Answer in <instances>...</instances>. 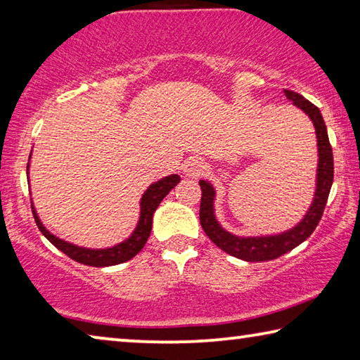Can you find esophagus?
Wrapping results in <instances>:
<instances>
[{
  "label": "esophagus",
  "instance_id": "34e87169",
  "mask_svg": "<svg viewBox=\"0 0 360 360\" xmlns=\"http://www.w3.org/2000/svg\"><path fill=\"white\" fill-rule=\"evenodd\" d=\"M205 169H206V165L202 158L191 157L184 163V167H182V173L188 176V178H198L200 174L205 173Z\"/></svg>",
  "mask_w": 360,
  "mask_h": 360
}]
</instances>
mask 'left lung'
Listing matches in <instances>:
<instances>
[{
  "mask_svg": "<svg viewBox=\"0 0 360 360\" xmlns=\"http://www.w3.org/2000/svg\"><path fill=\"white\" fill-rule=\"evenodd\" d=\"M288 100H290L297 108L311 119L316 138H318V174H316V192L313 197V203L307 211V214L298 222L295 227L285 230L278 235L266 236H236L230 231L224 230L221 224L217 222L214 214V198L216 191L208 181H200L202 187V203H200V224L205 230L208 238L214 245L222 249L224 252L233 255L236 259L246 262H264L281 257L283 254L292 251L300 243L313 233L314 229L322 217V212L327 205L328 193H330L333 182V154L332 146L328 141L327 127L322 119V114L318 106L304 100L300 94L284 90Z\"/></svg>",
  "mask_w": 360,
  "mask_h": 360,
  "instance_id": "obj_1",
  "label": "left lung"
}]
</instances>
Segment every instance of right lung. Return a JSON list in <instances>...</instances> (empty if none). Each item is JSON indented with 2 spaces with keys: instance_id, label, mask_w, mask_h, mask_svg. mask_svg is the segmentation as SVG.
Instances as JSON below:
<instances>
[{
  "instance_id": "obj_1",
  "label": "right lung",
  "mask_w": 360,
  "mask_h": 360,
  "mask_svg": "<svg viewBox=\"0 0 360 360\" xmlns=\"http://www.w3.org/2000/svg\"><path fill=\"white\" fill-rule=\"evenodd\" d=\"M28 167H27V172H28ZM179 181L181 178L178 174H169L167 178H162L160 181L150 184L148 187V191L143 193L141 203H139V206H141V212H139V221L135 231H133L125 241H122L119 245H115L112 248H106V249L81 248V246L72 245V243L60 240L58 236L52 235L51 231L42 225L41 219L38 217V212H36L33 205H32V211H33L36 225L39 227L41 233L44 235L57 249H60V251L68 255V257L79 262V264L90 265V266H111V265L124 264V262L133 259L144 248L146 241H148L150 235L152 216H154L157 206L160 205L162 200L167 197L169 191H172Z\"/></svg>"
}]
</instances>
